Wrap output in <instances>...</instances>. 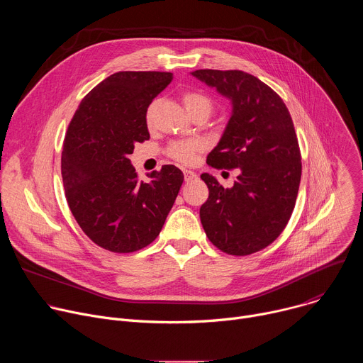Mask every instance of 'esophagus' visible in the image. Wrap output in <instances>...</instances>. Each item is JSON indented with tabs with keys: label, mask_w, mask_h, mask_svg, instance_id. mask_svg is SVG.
I'll return each instance as SVG.
<instances>
[{
	"label": "esophagus",
	"mask_w": 363,
	"mask_h": 363,
	"mask_svg": "<svg viewBox=\"0 0 363 363\" xmlns=\"http://www.w3.org/2000/svg\"><path fill=\"white\" fill-rule=\"evenodd\" d=\"M184 179L186 182L192 181V179H196V174L194 171H189V169H184Z\"/></svg>",
	"instance_id": "esophagus-1"
}]
</instances>
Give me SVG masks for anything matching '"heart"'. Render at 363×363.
<instances>
[{
	"label": "heart",
	"instance_id": "1",
	"mask_svg": "<svg viewBox=\"0 0 363 363\" xmlns=\"http://www.w3.org/2000/svg\"><path fill=\"white\" fill-rule=\"evenodd\" d=\"M184 106L186 112L191 115L196 112H205V113H211L213 109V101L208 96H205L203 93L199 91H185L182 96ZM153 121V105H150L146 111V123L152 125ZM203 149V142L201 139H185V140H177L172 142L167 152L169 157L181 164L189 165L194 164L198 158V155Z\"/></svg>",
	"mask_w": 363,
	"mask_h": 363
}]
</instances>
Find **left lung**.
Returning <instances> with one entry per match:
<instances>
[{
  "label": "left lung",
  "mask_w": 363,
  "mask_h": 363,
  "mask_svg": "<svg viewBox=\"0 0 363 363\" xmlns=\"http://www.w3.org/2000/svg\"><path fill=\"white\" fill-rule=\"evenodd\" d=\"M233 103V113L206 164L240 169L233 188L213 175L201 179L210 191L199 218L208 240L231 255L270 245L286 228L298 192L301 155L289 109L260 79L241 70H195Z\"/></svg>",
  "instance_id": "8db88e82"
}]
</instances>
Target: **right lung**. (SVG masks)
Segmentation results:
<instances>
[{"label":"right lung","instance_id":"add662e5","mask_svg":"<svg viewBox=\"0 0 363 363\" xmlns=\"http://www.w3.org/2000/svg\"><path fill=\"white\" fill-rule=\"evenodd\" d=\"M172 82L167 72H119L93 87L69 125L62 177L69 208L99 247L133 252L157 238L184 174L174 165L138 178L129 155L149 139L146 111Z\"/></svg>","mask_w":363,"mask_h":363}]
</instances>
